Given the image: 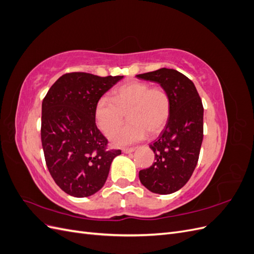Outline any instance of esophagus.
Returning <instances> with one entry per match:
<instances>
[{
	"label": "esophagus",
	"mask_w": 254,
	"mask_h": 254,
	"mask_svg": "<svg viewBox=\"0 0 254 254\" xmlns=\"http://www.w3.org/2000/svg\"><path fill=\"white\" fill-rule=\"evenodd\" d=\"M135 150L134 147H130V148H123V152L125 153H130V152H133Z\"/></svg>",
	"instance_id": "1"
}]
</instances>
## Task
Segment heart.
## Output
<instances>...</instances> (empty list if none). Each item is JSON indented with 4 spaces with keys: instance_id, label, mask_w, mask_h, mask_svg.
I'll return each mask as SVG.
<instances>
[{
    "instance_id": "1",
    "label": "heart",
    "mask_w": 254,
    "mask_h": 254,
    "mask_svg": "<svg viewBox=\"0 0 254 254\" xmlns=\"http://www.w3.org/2000/svg\"><path fill=\"white\" fill-rule=\"evenodd\" d=\"M172 99L162 87H151L147 82L129 81L113 91V97L103 96L95 105L97 126L108 134L125 118L129 122L114 130L110 139L115 145H129L155 135L163 130L170 120Z\"/></svg>"
}]
</instances>
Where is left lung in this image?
Listing matches in <instances>:
<instances>
[{
    "instance_id": "obj_1",
    "label": "left lung",
    "mask_w": 254,
    "mask_h": 254,
    "mask_svg": "<svg viewBox=\"0 0 254 254\" xmlns=\"http://www.w3.org/2000/svg\"><path fill=\"white\" fill-rule=\"evenodd\" d=\"M156 81L170 93L172 112L163 131L149 145L155 162L139 173L143 186L156 194H172L190 180L203 139V106L195 84L186 75L162 67L136 75Z\"/></svg>"
}]
</instances>
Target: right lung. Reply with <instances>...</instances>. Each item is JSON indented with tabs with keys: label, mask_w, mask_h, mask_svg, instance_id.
I'll return each instance as SVG.
<instances>
[{
	"label": "right lung",
	"mask_w": 254,
	"mask_h": 254,
	"mask_svg": "<svg viewBox=\"0 0 254 254\" xmlns=\"http://www.w3.org/2000/svg\"><path fill=\"white\" fill-rule=\"evenodd\" d=\"M123 76L66 73L50 88L42 102L41 141L45 163L57 186L74 197L101 190L120 149L95 123V105Z\"/></svg>",
	"instance_id": "add662e5"
}]
</instances>
